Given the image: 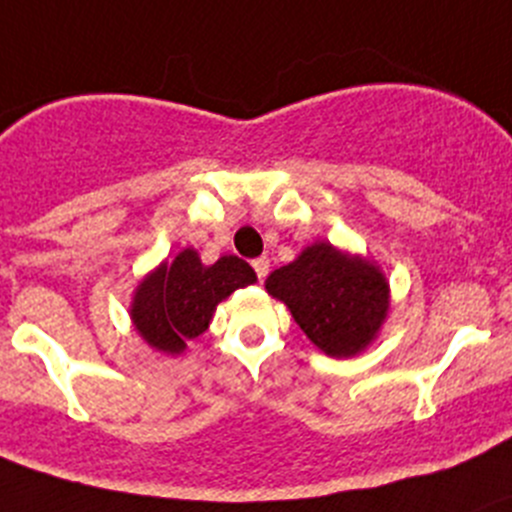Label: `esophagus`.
Returning <instances> with one entry per match:
<instances>
[{
	"mask_svg": "<svg viewBox=\"0 0 512 512\" xmlns=\"http://www.w3.org/2000/svg\"><path fill=\"white\" fill-rule=\"evenodd\" d=\"M252 267L257 272V280H265L267 272H270V260L267 257H257V260H252Z\"/></svg>",
	"mask_w": 512,
	"mask_h": 512,
	"instance_id": "esophagus-1",
	"label": "esophagus"
}]
</instances>
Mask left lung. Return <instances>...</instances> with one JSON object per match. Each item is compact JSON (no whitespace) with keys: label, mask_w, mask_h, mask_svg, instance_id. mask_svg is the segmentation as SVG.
Instances as JSON below:
<instances>
[{"label":"left lung","mask_w":512,"mask_h":512,"mask_svg":"<svg viewBox=\"0 0 512 512\" xmlns=\"http://www.w3.org/2000/svg\"><path fill=\"white\" fill-rule=\"evenodd\" d=\"M302 332L329 356H354L379 332L389 309V285L371 262L327 242L307 247L267 277Z\"/></svg>","instance_id":"1"}]
</instances>
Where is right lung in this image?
Listing matches in <instances>:
<instances>
[{
    "mask_svg": "<svg viewBox=\"0 0 512 512\" xmlns=\"http://www.w3.org/2000/svg\"><path fill=\"white\" fill-rule=\"evenodd\" d=\"M255 280V270L240 257L227 255L205 267L198 252L183 250L173 265L163 262L141 282L131 309L133 324L151 347L180 354L185 339L208 329L218 302Z\"/></svg>",
    "mask_w": 512,
    "mask_h": 512,
    "instance_id": "add662e5",
    "label": "right lung"
}]
</instances>
